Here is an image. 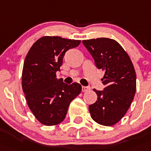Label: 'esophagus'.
Instances as JSON below:
<instances>
[{
	"label": "esophagus",
	"instance_id": "obj_1",
	"mask_svg": "<svg viewBox=\"0 0 151 151\" xmlns=\"http://www.w3.org/2000/svg\"><path fill=\"white\" fill-rule=\"evenodd\" d=\"M90 90H91V87H85V86L82 87V91L83 92H87V91H90Z\"/></svg>",
	"mask_w": 151,
	"mask_h": 151
}]
</instances>
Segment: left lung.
<instances>
[{"mask_svg":"<svg viewBox=\"0 0 151 151\" xmlns=\"http://www.w3.org/2000/svg\"><path fill=\"white\" fill-rule=\"evenodd\" d=\"M98 69L104 71L103 91L93 89L97 101L89 106L95 122L113 126L126 114L136 93V72L130 57L115 40L101 37L83 40Z\"/></svg>","mask_w":151,"mask_h":151,"instance_id":"obj_1","label":"left lung"}]
</instances>
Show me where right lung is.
<instances>
[{
	"label": "right lung",
	"mask_w": 151,
	"mask_h": 151,
	"mask_svg": "<svg viewBox=\"0 0 151 151\" xmlns=\"http://www.w3.org/2000/svg\"><path fill=\"white\" fill-rule=\"evenodd\" d=\"M81 40L44 36L29 50L22 70V88L29 108L40 124L54 126L65 118L72 101L81 92L78 83L67 84L57 78L63 58Z\"/></svg>",
	"instance_id": "right-lung-1"
}]
</instances>
